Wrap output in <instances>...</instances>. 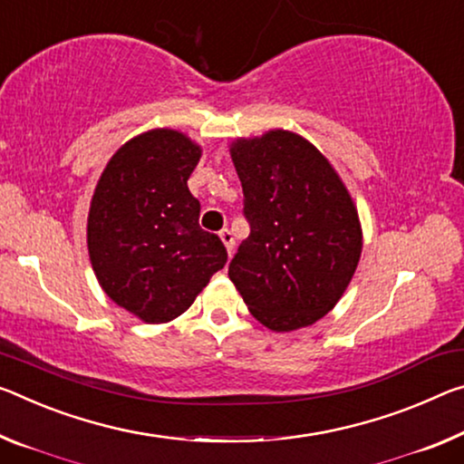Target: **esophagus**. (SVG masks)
Listing matches in <instances>:
<instances>
[{
    "label": "esophagus",
    "instance_id": "obj_1",
    "mask_svg": "<svg viewBox=\"0 0 464 464\" xmlns=\"http://www.w3.org/2000/svg\"><path fill=\"white\" fill-rule=\"evenodd\" d=\"M218 237L223 239V244H225V247H227V252H229V256L233 254V247H235V237H233V233L229 231V229H223L218 233Z\"/></svg>",
    "mask_w": 464,
    "mask_h": 464
}]
</instances>
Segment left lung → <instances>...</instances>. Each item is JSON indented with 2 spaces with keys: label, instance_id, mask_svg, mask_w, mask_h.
Returning a JSON list of instances; mask_svg holds the SVG:
<instances>
[{
  "label": "left lung",
  "instance_id": "obj_1",
  "mask_svg": "<svg viewBox=\"0 0 464 464\" xmlns=\"http://www.w3.org/2000/svg\"><path fill=\"white\" fill-rule=\"evenodd\" d=\"M231 157L249 235L229 278L264 326H310L336 305L362 256L351 196L320 150L291 131L237 140Z\"/></svg>",
  "mask_w": 464,
  "mask_h": 464
}]
</instances>
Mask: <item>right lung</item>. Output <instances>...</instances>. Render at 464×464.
<instances>
[{
  "instance_id": "add662e5",
  "label": "right lung",
  "mask_w": 464,
  "mask_h": 464,
  "mask_svg": "<svg viewBox=\"0 0 464 464\" xmlns=\"http://www.w3.org/2000/svg\"><path fill=\"white\" fill-rule=\"evenodd\" d=\"M200 149L179 131L152 130L109 160L88 212V254L109 297L160 324L194 304L225 266L227 247L204 231L188 188Z\"/></svg>"
}]
</instances>
